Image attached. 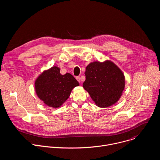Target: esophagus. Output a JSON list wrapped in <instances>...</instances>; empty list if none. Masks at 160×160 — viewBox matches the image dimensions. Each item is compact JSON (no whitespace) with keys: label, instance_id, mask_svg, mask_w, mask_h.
I'll return each instance as SVG.
<instances>
[{"label":"esophagus","instance_id":"1","mask_svg":"<svg viewBox=\"0 0 160 160\" xmlns=\"http://www.w3.org/2000/svg\"><path fill=\"white\" fill-rule=\"evenodd\" d=\"M76 79L77 80V81H78V82H80L81 80H80V77L79 76H78V77H76Z\"/></svg>","mask_w":160,"mask_h":160}]
</instances>
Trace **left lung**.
<instances>
[{
  "instance_id": "8db88e82",
  "label": "left lung",
  "mask_w": 160,
  "mask_h": 160,
  "mask_svg": "<svg viewBox=\"0 0 160 160\" xmlns=\"http://www.w3.org/2000/svg\"><path fill=\"white\" fill-rule=\"evenodd\" d=\"M83 87L96 104L107 108L115 104L125 88V76L111 61L90 62L85 69Z\"/></svg>"
}]
</instances>
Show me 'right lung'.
Wrapping results in <instances>:
<instances>
[{
    "label": "right lung",
    "mask_w": 160,
    "mask_h": 160,
    "mask_svg": "<svg viewBox=\"0 0 160 160\" xmlns=\"http://www.w3.org/2000/svg\"><path fill=\"white\" fill-rule=\"evenodd\" d=\"M78 85L79 83L72 75L69 73L61 75L57 66L43 72L35 82L38 98L53 108L60 107L69 98L72 89Z\"/></svg>",
    "instance_id": "add662e5"
}]
</instances>
